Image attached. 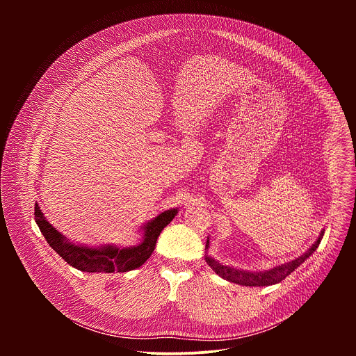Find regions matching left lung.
<instances>
[{"mask_svg": "<svg viewBox=\"0 0 356 356\" xmlns=\"http://www.w3.org/2000/svg\"><path fill=\"white\" fill-rule=\"evenodd\" d=\"M324 235V229L321 231L318 239L302 253L298 258L287 262V264H282L279 266H275L272 269L268 270H259V272H252V270H243V269H238L234 266H228L221 264L220 261H216L214 258H211L210 255H207L206 252V262L209 264V266L222 279L236 283V284H242V286H270V284H276L279 282H282L283 279H286L294 269H297L304 261H307V258H310L314 250L318 248L321 239ZM210 248V241L207 238V243H206V249Z\"/></svg>", "mask_w": 356, "mask_h": 356, "instance_id": "left-lung-1", "label": "left lung"}]
</instances>
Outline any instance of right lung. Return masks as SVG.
Masks as SVG:
<instances>
[{
    "label": "right lung",
    "instance_id": "1",
    "mask_svg": "<svg viewBox=\"0 0 356 356\" xmlns=\"http://www.w3.org/2000/svg\"><path fill=\"white\" fill-rule=\"evenodd\" d=\"M179 209H170L149 220L140 228L142 241L138 245L120 248L115 245L86 246L70 242L43 216L38 201L35 202V221L47 243L73 268L88 273H118L129 272L142 266L155 250L162 229L175 218Z\"/></svg>",
    "mask_w": 356,
    "mask_h": 356
}]
</instances>
